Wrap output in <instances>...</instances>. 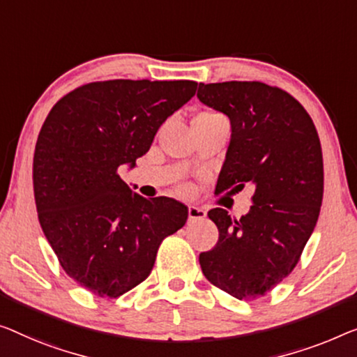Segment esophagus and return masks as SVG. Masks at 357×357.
I'll use <instances>...</instances> for the list:
<instances>
[{"instance_id":"obj_1","label":"esophagus","mask_w":357,"mask_h":357,"mask_svg":"<svg viewBox=\"0 0 357 357\" xmlns=\"http://www.w3.org/2000/svg\"><path fill=\"white\" fill-rule=\"evenodd\" d=\"M188 215H189V221H200V220H205L206 213L205 210L199 208V206H189Z\"/></svg>"}]
</instances>
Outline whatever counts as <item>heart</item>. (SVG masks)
Returning <instances> with one entry per match:
<instances>
[{
    "label": "heart",
    "mask_w": 357,
    "mask_h": 357,
    "mask_svg": "<svg viewBox=\"0 0 357 357\" xmlns=\"http://www.w3.org/2000/svg\"><path fill=\"white\" fill-rule=\"evenodd\" d=\"M213 119H221V115L213 114V112H205V114L197 115L194 120H213ZM181 192H183V194H188V192H189V189H188V188H181Z\"/></svg>",
    "instance_id": "b5f03b06"
}]
</instances>
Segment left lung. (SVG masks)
Here are the masks:
<instances>
[{"mask_svg":"<svg viewBox=\"0 0 357 357\" xmlns=\"http://www.w3.org/2000/svg\"><path fill=\"white\" fill-rule=\"evenodd\" d=\"M197 98L231 120L215 194L253 189L241 220L222 208L208 211L220 238L200 253V268L218 289L252 301L294 271L314 231L324 195L321 141L305 107L278 86L200 83Z\"/></svg>","mask_w":357,"mask_h":357,"instance_id":"left-lung-1","label":"left lung"}]
</instances>
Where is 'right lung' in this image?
<instances>
[{
	"mask_svg": "<svg viewBox=\"0 0 357 357\" xmlns=\"http://www.w3.org/2000/svg\"><path fill=\"white\" fill-rule=\"evenodd\" d=\"M197 91L190 79H107L63 96L41 126L33 192L41 229L62 269L91 294L116 298L147 279L188 206L132 192L119 168L151 149Z\"/></svg>",
	"mask_w": 357,
	"mask_h": 357,
	"instance_id": "add662e5",
	"label": "right lung"
}]
</instances>
